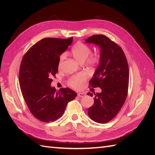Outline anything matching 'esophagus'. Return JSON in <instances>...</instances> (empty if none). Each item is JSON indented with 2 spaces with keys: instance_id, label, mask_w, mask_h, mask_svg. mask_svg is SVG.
Instances as JSON below:
<instances>
[{
  "instance_id": "34e87169",
  "label": "esophagus",
  "mask_w": 155,
  "mask_h": 155,
  "mask_svg": "<svg viewBox=\"0 0 155 155\" xmlns=\"http://www.w3.org/2000/svg\"><path fill=\"white\" fill-rule=\"evenodd\" d=\"M85 95H86V94H85L84 93H78V97H84Z\"/></svg>"
}]
</instances>
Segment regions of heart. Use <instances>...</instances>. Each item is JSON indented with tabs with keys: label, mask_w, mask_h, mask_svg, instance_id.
<instances>
[{
	"label": "heart",
	"mask_w": 155,
	"mask_h": 155,
	"mask_svg": "<svg viewBox=\"0 0 155 155\" xmlns=\"http://www.w3.org/2000/svg\"><path fill=\"white\" fill-rule=\"evenodd\" d=\"M72 54L74 58L79 62L85 61V64L88 67L93 68L96 66L98 62V58L96 55H90L91 50L89 47L82 42H78L75 44L71 50ZM66 58V53L64 52L61 54L58 59V67H60ZM87 80V76L84 73H78L75 74L69 79L68 83L71 87L78 89L80 88L83 83Z\"/></svg>",
	"instance_id": "1"
}]
</instances>
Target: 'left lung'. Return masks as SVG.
Masks as SVG:
<instances>
[{"label": "left lung", "mask_w": 155, "mask_h": 155, "mask_svg": "<svg viewBox=\"0 0 155 155\" xmlns=\"http://www.w3.org/2000/svg\"><path fill=\"white\" fill-rule=\"evenodd\" d=\"M86 43L100 48V62L89 83L100 87L101 93H94V104L88 108V114L98 123H107L116 117L127 98L129 71L126 57L117 44L103 35L88 37ZM93 97V94L88 93Z\"/></svg>", "instance_id": "left-lung-1"}]
</instances>
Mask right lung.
Here are the masks:
<instances>
[{"instance_id": "add662e5", "label": "right lung", "mask_w": 155, "mask_h": 155, "mask_svg": "<svg viewBox=\"0 0 155 155\" xmlns=\"http://www.w3.org/2000/svg\"><path fill=\"white\" fill-rule=\"evenodd\" d=\"M72 42L67 39L45 38L28 49L22 58L19 84L28 109L38 120L54 121L63 114L68 102L77 93L68 88L57 91L51 86L58 72V59Z\"/></svg>"}]
</instances>
